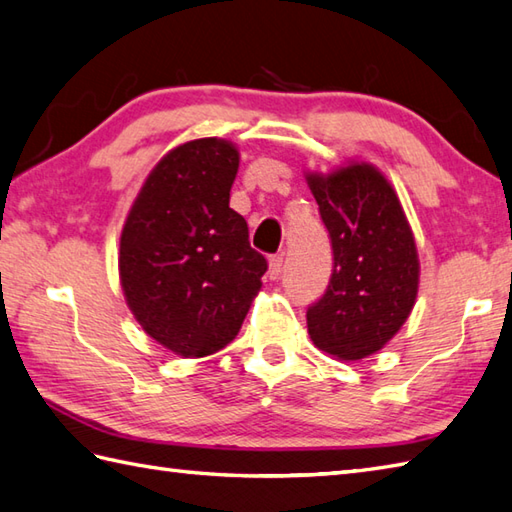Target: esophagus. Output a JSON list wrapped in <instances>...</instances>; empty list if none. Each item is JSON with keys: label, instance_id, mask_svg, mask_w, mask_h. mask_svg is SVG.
<instances>
[{"label": "esophagus", "instance_id": "esophagus-1", "mask_svg": "<svg viewBox=\"0 0 512 512\" xmlns=\"http://www.w3.org/2000/svg\"><path fill=\"white\" fill-rule=\"evenodd\" d=\"M281 270H284V257L281 255H273L268 259V277L270 279H279Z\"/></svg>", "mask_w": 512, "mask_h": 512}]
</instances>
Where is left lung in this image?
Here are the masks:
<instances>
[{"label": "left lung", "mask_w": 512, "mask_h": 512, "mask_svg": "<svg viewBox=\"0 0 512 512\" xmlns=\"http://www.w3.org/2000/svg\"><path fill=\"white\" fill-rule=\"evenodd\" d=\"M328 228L334 268L325 295L308 308V334L339 361L383 350L411 314L420 262L411 226L387 178L367 162L328 176L308 173Z\"/></svg>", "instance_id": "left-lung-1"}]
</instances>
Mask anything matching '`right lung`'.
Listing matches in <instances>:
<instances>
[{"mask_svg": "<svg viewBox=\"0 0 512 512\" xmlns=\"http://www.w3.org/2000/svg\"><path fill=\"white\" fill-rule=\"evenodd\" d=\"M239 151L189 140L151 169L121 233L118 275L143 330L184 358L222 350L262 288L266 257L250 248L231 187Z\"/></svg>", "mask_w": 512, "mask_h": 512, "instance_id": "right-lung-1", "label": "right lung"}]
</instances>
